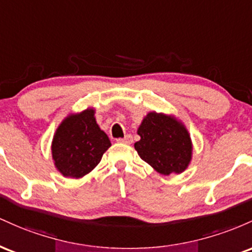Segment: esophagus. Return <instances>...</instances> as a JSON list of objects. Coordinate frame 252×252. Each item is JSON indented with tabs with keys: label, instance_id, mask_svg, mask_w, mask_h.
Wrapping results in <instances>:
<instances>
[{
	"label": "esophagus",
	"instance_id": "esophagus-1",
	"mask_svg": "<svg viewBox=\"0 0 252 252\" xmlns=\"http://www.w3.org/2000/svg\"><path fill=\"white\" fill-rule=\"evenodd\" d=\"M119 143H123V144H127V145H131L132 143H133V138H132L131 134H127L125 138H123V139H118Z\"/></svg>",
	"mask_w": 252,
	"mask_h": 252
}]
</instances>
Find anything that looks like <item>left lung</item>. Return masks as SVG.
<instances>
[{
  "mask_svg": "<svg viewBox=\"0 0 252 252\" xmlns=\"http://www.w3.org/2000/svg\"><path fill=\"white\" fill-rule=\"evenodd\" d=\"M140 140L134 144L141 159L159 174H181L193 157L187 127L175 115L149 112L138 127Z\"/></svg>",
  "mask_w": 252,
  "mask_h": 252,
  "instance_id": "left-lung-1",
  "label": "left lung"
}]
</instances>
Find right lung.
Segmentation results:
<instances>
[{
    "mask_svg": "<svg viewBox=\"0 0 252 252\" xmlns=\"http://www.w3.org/2000/svg\"><path fill=\"white\" fill-rule=\"evenodd\" d=\"M112 146L111 140L95 119L93 107L70 113L53 134L51 152L56 169L64 177L81 179L100 163Z\"/></svg>",
    "mask_w": 252,
    "mask_h": 252,
    "instance_id": "obj_1",
    "label": "right lung"
}]
</instances>
